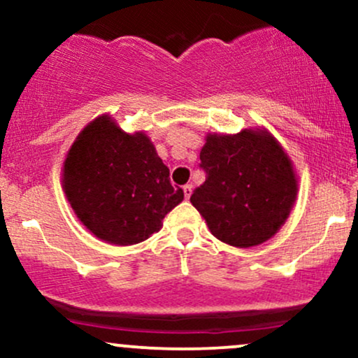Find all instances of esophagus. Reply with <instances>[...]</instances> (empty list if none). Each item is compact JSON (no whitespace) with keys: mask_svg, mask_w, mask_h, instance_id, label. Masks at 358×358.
Instances as JSON below:
<instances>
[{"mask_svg":"<svg viewBox=\"0 0 358 358\" xmlns=\"http://www.w3.org/2000/svg\"><path fill=\"white\" fill-rule=\"evenodd\" d=\"M183 195H185V199H190V195H192V192H193V185H190V183H187V185H183Z\"/></svg>","mask_w":358,"mask_h":358,"instance_id":"1","label":"esophagus"}]
</instances>
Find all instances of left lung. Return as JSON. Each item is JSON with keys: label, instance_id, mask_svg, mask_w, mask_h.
Wrapping results in <instances>:
<instances>
[{"label": "left lung", "instance_id": "left-lung-1", "mask_svg": "<svg viewBox=\"0 0 358 358\" xmlns=\"http://www.w3.org/2000/svg\"><path fill=\"white\" fill-rule=\"evenodd\" d=\"M200 168L205 182L193 190L190 202L217 239L234 248H252L285 224L298 185L289 158L271 134H208Z\"/></svg>", "mask_w": 358, "mask_h": 358}]
</instances>
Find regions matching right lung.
<instances>
[{"instance_id":"right-lung-1","label":"right lung","mask_w":358,"mask_h":358,"mask_svg":"<svg viewBox=\"0 0 358 358\" xmlns=\"http://www.w3.org/2000/svg\"><path fill=\"white\" fill-rule=\"evenodd\" d=\"M64 190L82 224L116 245L158 232L183 200L150 139L122 133L110 117L96 119L77 136L64 163Z\"/></svg>"}]
</instances>
